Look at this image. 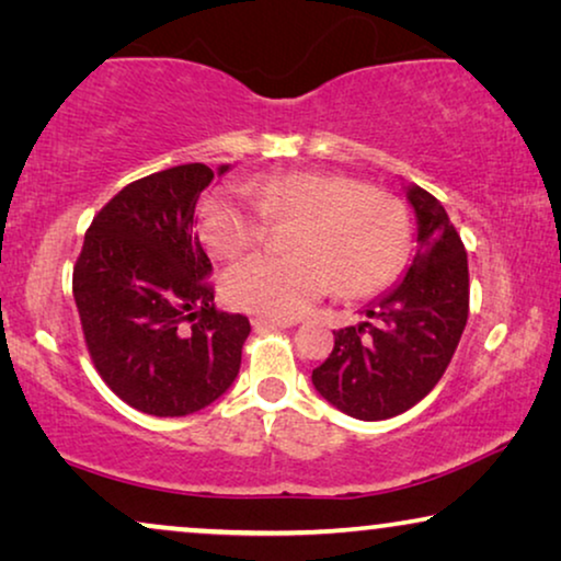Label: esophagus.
Returning a JSON list of instances; mask_svg holds the SVG:
<instances>
[{"label":"esophagus","mask_w":561,"mask_h":561,"mask_svg":"<svg viewBox=\"0 0 561 561\" xmlns=\"http://www.w3.org/2000/svg\"><path fill=\"white\" fill-rule=\"evenodd\" d=\"M252 327H255V329H286V327H296V321L294 319L255 317V319H252Z\"/></svg>","instance_id":"obj_1"}]
</instances>
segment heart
<instances>
[{
	"instance_id": "b5f03b06",
	"label": "heart",
	"mask_w": 561,
	"mask_h": 561,
	"mask_svg": "<svg viewBox=\"0 0 561 561\" xmlns=\"http://www.w3.org/2000/svg\"><path fill=\"white\" fill-rule=\"evenodd\" d=\"M248 195L217 191L202 204L198 229L214 255L237 257L263 242L267 221L296 219L290 255H252L225 275L237 309L294 319L329 290L373 296L401 273L411 250L403 202L340 173L288 171L248 183Z\"/></svg>"
}]
</instances>
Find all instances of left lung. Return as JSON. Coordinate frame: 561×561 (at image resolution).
Masks as SVG:
<instances>
[{"label":"left lung","mask_w":561,"mask_h":561,"mask_svg":"<svg viewBox=\"0 0 561 561\" xmlns=\"http://www.w3.org/2000/svg\"><path fill=\"white\" fill-rule=\"evenodd\" d=\"M419 250L405 278L367 309L373 321L334 332V350L311 373L313 388L347 416L382 421L432 393L470 313L467 252L444 206L409 186Z\"/></svg>","instance_id":"left-lung-1"}]
</instances>
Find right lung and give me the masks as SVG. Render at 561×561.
I'll return each instance as SVG.
<instances>
[{
	"label": "right lung",
	"mask_w": 561,
	"mask_h": 561,
	"mask_svg": "<svg viewBox=\"0 0 561 561\" xmlns=\"http://www.w3.org/2000/svg\"><path fill=\"white\" fill-rule=\"evenodd\" d=\"M211 179L209 165L186 163L127 183L91 221L73 265L91 363L150 416L202 411L240 373L250 321L214 306L211 263L194 229Z\"/></svg>",
	"instance_id": "obj_1"
}]
</instances>
